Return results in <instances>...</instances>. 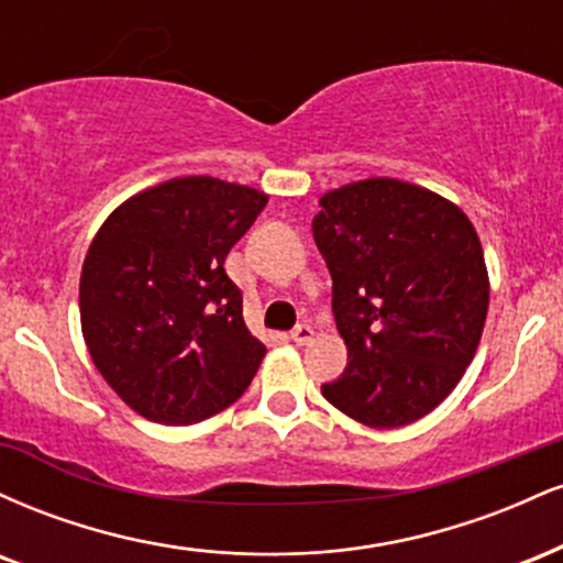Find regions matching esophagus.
I'll return each mask as SVG.
<instances>
[{
  "mask_svg": "<svg viewBox=\"0 0 563 563\" xmlns=\"http://www.w3.org/2000/svg\"><path fill=\"white\" fill-rule=\"evenodd\" d=\"M312 339H314V331L312 325H307V322H301V325H296L294 331H290V341H294V344H309Z\"/></svg>",
  "mask_w": 563,
  "mask_h": 563,
  "instance_id": "esophagus-1",
  "label": "esophagus"
}]
</instances>
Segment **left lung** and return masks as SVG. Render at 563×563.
<instances>
[{"label": "left lung", "instance_id": "left-lung-1", "mask_svg": "<svg viewBox=\"0 0 563 563\" xmlns=\"http://www.w3.org/2000/svg\"><path fill=\"white\" fill-rule=\"evenodd\" d=\"M312 235L333 277L349 363L322 397L371 429L429 416L463 378L489 307L471 219L421 185L371 177L320 198Z\"/></svg>", "mask_w": 563, "mask_h": 563}]
</instances>
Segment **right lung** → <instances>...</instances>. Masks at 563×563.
I'll list each match as a JSON object with an SVG mask.
<instances>
[{"label":"right lung","mask_w":563,"mask_h":563,"mask_svg":"<svg viewBox=\"0 0 563 563\" xmlns=\"http://www.w3.org/2000/svg\"><path fill=\"white\" fill-rule=\"evenodd\" d=\"M264 206L254 187L177 177L124 200L92 238L79 283L84 341L147 421H206L260 371L267 349L245 328L224 260Z\"/></svg>","instance_id":"right-lung-1"}]
</instances>
